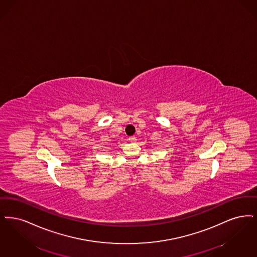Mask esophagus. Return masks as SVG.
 Listing matches in <instances>:
<instances>
[{"mask_svg":"<svg viewBox=\"0 0 257 257\" xmlns=\"http://www.w3.org/2000/svg\"><path fill=\"white\" fill-rule=\"evenodd\" d=\"M128 140H130L131 142H136V140H137V139H136V137H135V136H131V137L128 138Z\"/></svg>","mask_w":257,"mask_h":257,"instance_id":"esophagus-1","label":"esophagus"}]
</instances>
